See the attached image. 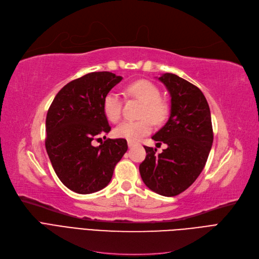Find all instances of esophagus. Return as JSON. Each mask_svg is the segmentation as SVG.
Returning <instances> with one entry per match:
<instances>
[{"label": "esophagus", "instance_id": "esophagus-1", "mask_svg": "<svg viewBox=\"0 0 259 259\" xmlns=\"http://www.w3.org/2000/svg\"><path fill=\"white\" fill-rule=\"evenodd\" d=\"M127 145H128V148H133V147H136L138 144L135 141H127Z\"/></svg>", "mask_w": 259, "mask_h": 259}]
</instances>
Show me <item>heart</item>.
<instances>
[{"mask_svg":"<svg viewBox=\"0 0 259 259\" xmlns=\"http://www.w3.org/2000/svg\"><path fill=\"white\" fill-rule=\"evenodd\" d=\"M130 97L142 102L139 117L137 121H124L114 128L113 133L118 138L128 141H136L152 131V122L162 123L167 115V105L160 100L159 89L149 80H138L131 83L125 90ZM103 110L106 118L110 122H118L122 112V100L118 93H107L103 100Z\"/></svg>","mask_w":259,"mask_h":259,"instance_id":"1","label":"heart"}]
</instances>
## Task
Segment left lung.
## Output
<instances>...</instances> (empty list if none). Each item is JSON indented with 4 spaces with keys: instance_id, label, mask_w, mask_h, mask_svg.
Masks as SVG:
<instances>
[{
    "instance_id": "left-lung-1",
    "label": "left lung",
    "mask_w": 259,
    "mask_h": 259,
    "mask_svg": "<svg viewBox=\"0 0 259 259\" xmlns=\"http://www.w3.org/2000/svg\"><path fill=\"white\" fill-rule=\"evenodd\" d=\"M158 80L170 94L171 106L168 121L152 139L167 148L157 154L156 149L145 146L147 156L139 172L151 191L172 197L189 189L202 171L213 130L208 102L197 87L170 73Z\"/></svg>"
}]
</instances>
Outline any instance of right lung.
Listing matches in <instances>:
<instances>
[{
  "label": "right lung",
  "instance_id": "1",
  "mask_svg": "<svg viewBox=\"0 0 259 259\" xmlns=\"http://www.w3.org/2000/svg\"><path fill=\"white\" fill-rule=\"evenodd\" d=\"M121 80L109 72L87 74L62 88L49 107L47 153L61 182L75 193L91 194L106 187L127 151V142L122 138L92 145L111 130L103 100Z\"/></svg>",
  "mask_w": 259,
  "mask_h": 259
}]
</instances>
